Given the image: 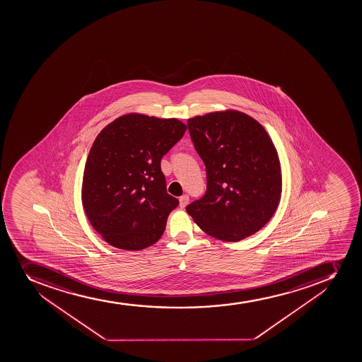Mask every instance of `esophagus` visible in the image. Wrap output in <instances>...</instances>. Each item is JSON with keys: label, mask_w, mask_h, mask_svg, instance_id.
I'll return each mask as SVG.
<instances>
[{"label": "esophagus", "mask_w": 362, "mask_h": 362, "mask_svg": "<svg viewBox=\"0 0 362 362\" xmlns=\"http://www.w3.org/2000/svg\"><path fill=\"white\" fill-rule=\"evenodd\" d=\"M189 196L187 194H184V196H182V197L179 198V206L180 208H185L187 204H189Z\"/></svg>", "instance_id": "obj_1"}]
</instances>
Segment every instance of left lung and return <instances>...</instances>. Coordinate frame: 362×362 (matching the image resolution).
Masks as SVG:
<instances>
[{
	"mask_svg": "<svg viewBox=\"0 0 362 362\" xmlns=\"http://www.w3.org/2000/svg\"><path fill=\"white\" fill-rule=\"evenodd\" d=\"M206 168V192L187 211L209 236L238 242L270 221L282 194L279 154L264 127L235 110L187 120Z\"/></svg>",
	"mask_w": 362,
	"mask_h": 362,
	"instance_id": "left-lung-1",
	"label": "left lung"
}]
</instances>
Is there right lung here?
<instances>
[{"instance_id": "1", "label": "right lung", "mask_w": 362, "mask_h": 362, "mask_svg": "<svg viewBox=\"0 0 362 362\" xmlns=\"http://www.w3.org/2000/svg\"><path fill=\"white\" fill-rule=\"evenodd\" d=\"M178 119L129 113L108 124L94 140L83 171V210L112 247L141 250L164 233L179 204L166 191L160 160L182 139Z\"/></svg>"}]
</instances>
